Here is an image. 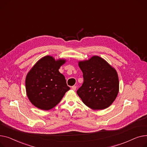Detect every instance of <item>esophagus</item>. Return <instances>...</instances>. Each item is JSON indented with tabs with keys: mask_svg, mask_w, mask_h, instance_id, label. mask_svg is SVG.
Wrapping results in <instances>:
<instances>
[{
	"mask_svg": "<svg viewBox=\"0 0 147 147\" xmlns=\"http://www.w3.org/2000/svg\"><path fill=\"white\" fill-rule=\"evenodd\" d=\"M72 90H74V91H75L76 90V86H72Z\"/></svg>",
	"mask_w": 147,
	"mask_h": 147,
	"instance_id": "34e87169",
	"label": "esophagus"
}]
</instances>
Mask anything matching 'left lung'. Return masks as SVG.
<instances>
[{"instance_id":"left-lung-1","label":"left lung","mask_w":147,"mask_h":147,"mask_svg":"<svg viewBox=\"0 0 147 147\" xmlns=\"http://www.w3.org/2000/svg\"><path fill=\"white\" fill-rule=\"evenodd\" d=\"M78 65L83 73L84 82L77 94L91 109L109 107L119 92V78L115 69L98 56L80 61Z\"/></svg>"}]
</instances>
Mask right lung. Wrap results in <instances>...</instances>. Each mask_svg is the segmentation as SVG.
Returning a JSON list of instances; mask_svg holds the SVG:
<instances>
[{"instance_id":"obj_1","label":"right lung","mask_w":147,"mask_h":147,"mask_svg":"<svg viewBox=\"0 0 147 147\" xmlns=\"http://www.w3.org/2000/svg\"><path fill=\"white\" fill-rule=\"evenodd\" d=\"M65 62V59L56 60L52 56H46L28 72L25 79L26 92L34 106L43 110L53 109L70 90L64 75L59 71Z\"/></svg>"}]
</instances>
